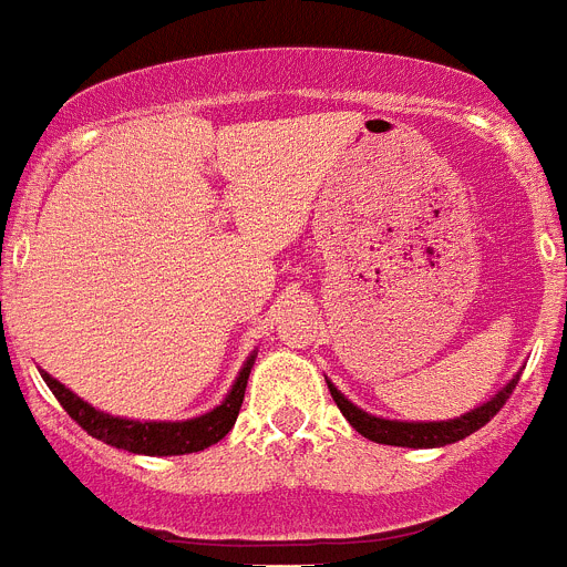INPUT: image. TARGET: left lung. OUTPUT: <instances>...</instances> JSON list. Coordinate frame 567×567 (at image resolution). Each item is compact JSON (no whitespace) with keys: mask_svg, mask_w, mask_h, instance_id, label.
<instances>
[{"mask_svg":"<svg viewBox=\"0 0 567 567\" xmlns=\"http://www.w3.org/2000/svg\"><path fill=\"white\" fill-rule=\"evenodd\" d=\"M326 383L331 398H334V403L340 406L342 415H346V421H349L363 437H369L374 444L409 446V450H432V446L455 444L461 437H467L473 435V432L482 430L484 423L496 415L498 409L504 406V401L513 394V389H516L518 383V374H513L511 383H507L498 394H493L487 403L470 409V412H464L461 417H450V421H389V417L369 415V412H363L360 406H354L331 380L326 378Z\"/></svg>","mask_w":567,"mask_h":567,"instance_id":"1","label":"left lung"}]
</instances>
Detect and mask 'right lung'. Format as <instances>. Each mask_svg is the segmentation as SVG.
Masks as SVG:
<instances>
[{"label": "right lung", "mask_w": 567, "mask_h": 567, "mask_svg": "<svg viewBox=\"0 0 567 567\" xmlns=\"http://www.w3.org/2000/svg\"><path fill=\"white\" fill-rule=\"evenodd\" d=\"M256 351L245 360L239 378L233 380L230 392L225 394V401L218 403L216 409H210V412H204V415L189 417V421H132V417L109 415V412H100L92 403H85L83 398H78L60 380L51 378L49 372L40 369V374L45 380V386L54 392L56 401L63 403L65 412L89 435L103 441V444L117 446V450H130L135 455H187L202 453L207 446L218 444L233 430V423L239 417L241 401H245L247 378H250Z\"/></svg>", "instance_id": "add662e5"}]
</instances>
